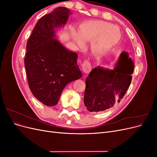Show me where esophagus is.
Segmentation results:
<instances>
[{
  "instance_id": "34e87169",
  "label": "esophagus",
  "mask_w": 157,
  "mask_h": 157,
  "mask_svg": "<svg viewBox=\"0 0 157 157\" xmlns=\"http://www.w3.org/2000/svg\"><path fill=\"white\" fill-rule=\"evenodd\" d=\"M82 71L85 73H89L90 72V71L92 70V66L91 64H90V61L86 60L84 61L83 63L82 64Z\"/></svg>"
}]
</instances>
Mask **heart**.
I'll return each mask as SVG.
<instances>
[{
  "label": "heart",
  "instance_id": "heart-1",
  "mask_svg": "<svg viewBox=\"0 0 157 157\" xmlns=\"http://www.w3.org/2000/svg\"><path fill=\"white\" fill-rule=\"evenodd\" d=\"M73 37L77 44L83 45L84 40L92 41V49L97 54L108 52L116 45L121 37L117 26L103 21H88L79 27V34L73 31Z\"/></svg>",
  "mask_w": 157,
  "mask_h": 157
}]
</instances>
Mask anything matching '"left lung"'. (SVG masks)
I'll return each instance as SVG.
<instances>
[{
    "mask_svg": "<svg viewBox=\"0 0 157 157\" xmlns=\"http://www.w3.org/2000/svg\"><path fill=\"white\" fill-rule=\"evenodd\" d=\"M134 64L123 52L113 70L98 67L86 79L84 103L90 112H99L119 103L132 81Z\"/></svg>",
    "mask_w": 157,
    "mask_h": 157,
    "instance_id": "1",
    "label": "left lung"
}]
</instances>
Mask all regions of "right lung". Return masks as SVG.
Returning <instances> with one entry per match:
<instances>
[{
  "label": "right lung",
  "mask_w": 157,
  "mask_h": 157,
  "mask_svg": "<svg viewBox=\"0 0 157 157\" xmlns=\"http://www.w3.org/2000/svg\"><path fill=\"white\" fill-rule=\"evenodd\" d=\"M71 11L58 7L38 21L28 39L24 63L27 82L34 96L47 106L58 102L68 83L82 77L78 55L55 39V29L65 25Z\"/></svg>",
  "instance_id": "1"
}]
</instances>
